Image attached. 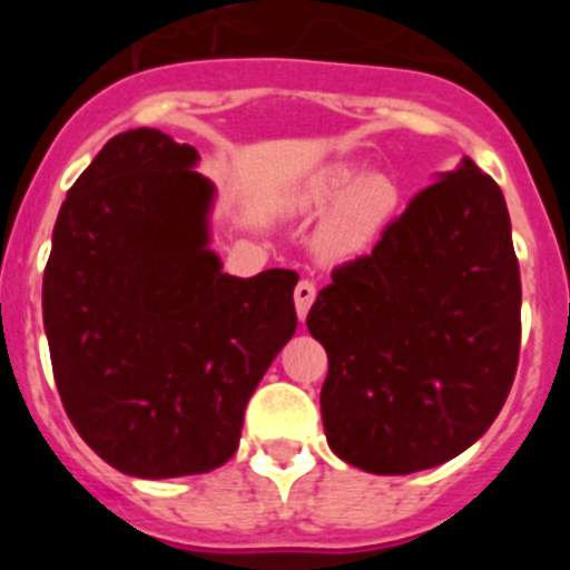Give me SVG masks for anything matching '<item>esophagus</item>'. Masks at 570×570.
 <instances>
[{"instance_id":"1","label":"esophagus","mask_w":570,"mask_h":570,"mask_svg":"<svg viewBox=\"0 0 570 570\" xmlns=\"http://www.w3.org/2000/svg\"><path fill=\"white\" fill-rule=\"evenodd\" d=\"M314 297H317V286H314V281L303 278L301 284L295 286V306H297V317L306 320L308 308H312Z\"/></svg>"}]
</instances>
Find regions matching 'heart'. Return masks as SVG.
Listing matches in <instances>:
<instances>
[{"instance_id": "b5f03b06", "label": "heart", "mask_w": 570, "mask_h": 570, "mask_svg": "<svg viewBox=\"0 0 570 570\" xmlns=\"http://www.w3.org/2000/svg\"><path fill=\"white\" fill-rule=\"evenodd\" d=\"M320 204H338L325 228V248L333 256H350L370 245L396 209L394 181L386 176H361L355 165H338L317 189Z\"/></svg>"}]
</instances>
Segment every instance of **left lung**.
<instances>
[{
    "label": "left lung",
    "instance_id": "left-lung-1",
    "mask_svg": "<svg viewBox=\"0 0 570 570\" xmlns=\"http://www.w3.org/2000/svg\"><path fill=\"white\" fill-rule=\"evenodd\" d=\"M331 278L306 320L327 353L331 450L370 474H413L469 450L502 411L521 350L499 184L463 159Z\"/></svg>",
    "mask_w": 570,
    "mask_h": 570
}]
</instances>
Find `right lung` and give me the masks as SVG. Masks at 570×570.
I'll return each mask as SVG.
<instances>
[{
	"label": "right lung",
	"instance_id": "obj_1",
	"mask_svg": "<svg viewBox=\"0 0 570 570\" xmlns=\"http://www.w3.org/2000/svg\"><path fill=\"white\" fill-rule=\"evenodd\" d=\"M159 129L115 135L68 189L43 327L68 419L112 469L206 474L297 327L295 269L234 278L209 250L215 187Z\"/></svg>",
	"mask_w": 570,
	"mask_h": 570
}]
</instances>
